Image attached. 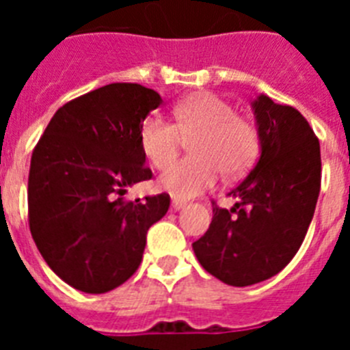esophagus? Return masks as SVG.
I'll use <instances>...</instances> for the list:
<instances>
[{
  "label": "esophagus",
  "mask_w": 350,
  "mask_h": 350,
  "mask_svg": "<svg viewBox=\"0 0 350 350\" xmlns=\"http://www.w3.org/2000/svg\"><path fill=\"white\" fill-rule=\"evenodd\" d=\"M185 206V202H182V200H173L172 202V208L173 210H182Z\"/></svg>",
  "instance_id": "1"
}]
</instances>
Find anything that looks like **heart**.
<instances>
[{
	"instance_id": "1",
	"label": "heart",
	"mask_w": 350,
	"mask_h": 350,
	"mask_svg": "<svg viewBox=\"0 0 350 350\" xmlns=\"http://www.w3.org/2000/svg\"><path fill=\"white\" fill-rule=\"evenodd\" d=\"M191 157L170 166L159 185L172 196L187 200L210 189L219 172L234 177L245 172L258 154V131L234 108L210 92L191 96L175 107V122L150 113L140 126V147L148 163L163 170L177 157L184 140Z\"/></svg>"
}]
</instances>
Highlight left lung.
<instances>
[{
    "instance_id": "left-lung-1",
    "label": "left lung",
    "mask_w": 350,
    "mask_h": 350,
    "mask_svg": "<svg viewBox=\"0 0 350 350\" xmlns=\"http://www.w3.org/2000/svg\"><path fill=\"white\" fill-rule=\"evenodd\" d=\"M261 156L230 193L231 210L212 202L210 228L193 243L198 261L228 286L279 273L307 234L321 191V147L307 119L268 96L252 103Z\"/></svg>"
}]
</instances>
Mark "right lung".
<instances>
[{
    "instance_id": "right-lung-1",
    "label": "right lung",
    "mask_w": 350,
    "mask_h": 350,
    "mask_svg": "<svg viewBox=\"0 0 350 350\" xmlns=\"http://www.w3.org/2000/svg\"><path fill=\"white\" fill-rule=\"evenodd\" d=\"M161 96L117 82L82 94L54 113L31 156L27 219L40 254L75 289L100 295L131 277L147 231L170 208V194L126 200L150 180L140 126Z\"/></svg>"
}]
</instances>
